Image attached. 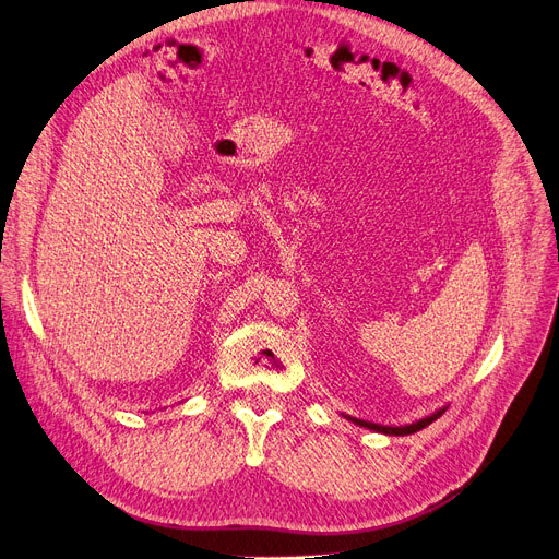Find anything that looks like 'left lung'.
Listing matches in <instances>:
<instances>
[{
    "instance_id": "obj_1",
    "label": "left lung",
    "mask_w": 559,
    "mask_h": 559,
    "mask_svg": "<svg viewBox=\"0 0 559 559\" xmlns=\"http://www.w3.org/2000/svg\"><path fill=\"white\" fill-rule=\"evenodd\" d=\"M444 411H448V406H442V408H438L436 413H431V415H427V417H421V419H417V421H413V424H404V427H385V424H376V421H367V419H357V417H350V415H344V417H346L348 421L357 424V427L371 429V431H376V433H385V436H411V433L421 431L424 427H429V424H431V421H436Z\"/></svg>"
}]
</instances>
